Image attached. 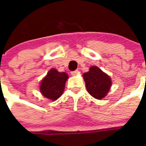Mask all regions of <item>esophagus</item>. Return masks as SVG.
<instances>
[{
    "label": "esophagus",
    "mask_w": 146,
    "mask_h": 146,
    "mask_svg": "<svg viewBox=\"0 0 146 146\" xmlns=\"http://www.w3.org/2000/svg\"><path fill=\"white\" fill-rule=\"evenodd\" d=\"M78 73H79L78 70H75V71H72V72H71V74H72L73 76H76V74H78Z\"/></svg>",
    "instance_id": "1"
}]
</instances>
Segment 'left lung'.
<instances>
[{
  "mask_svg": "<svg viewBox=\"0 0 146 146\" xmlns=\"http://www.w3.org/2000/svg\"><path fill=\"white\" fill-rule=\"evenodd\" d=\"M86 88L92 97L102 99L107 95L112 85V80L106 73L98 67L92 66L88 72L83 74Z\"/></svg>",
  "mask_w": 146,
  "mask_h": 146,
  "instance_id": "obj_1",
  "label": "left lung"
}]
</instances>
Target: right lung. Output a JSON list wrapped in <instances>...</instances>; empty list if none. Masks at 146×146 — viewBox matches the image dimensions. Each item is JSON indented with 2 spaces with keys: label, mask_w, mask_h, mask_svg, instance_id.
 I'll return each mask as SVG.
<instances>
[{
  "label": "right lung",
  "mask_w": 146,
  "mask_h": 146,
  "mask_svg": "<svg viewBox=\"0 0 146 146\" xmlns=\"http://www.w3.org/2000/svg\"><path fill=\"white\" fill-rule=\"evenodd\" d=\"M67 79V73L51 69L40 82V91L45 98L55 101L62 95Z\"/></svg>",
  "instance_id": "1"
}]
</instances>
